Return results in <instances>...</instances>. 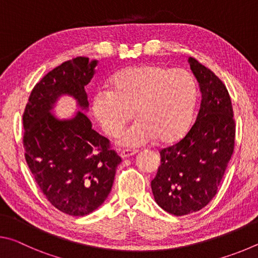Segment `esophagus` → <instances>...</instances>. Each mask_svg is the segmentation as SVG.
Masks as SVG:
<instances>
[{
	"label": "esophagus",
	"instance_id": "esophagus-1",
	"mask_svg": "<svg viewBox=\"0 0 258 258\" xmlns=\"http://www.w3.org/2000/svg\"><path fill=\"white\" fill-rule=\"evenodd\" d=\"M137 152H138V150H135V149H121L120 150V157L124 159V158H127V157L135 155Z\"/></svg>",
	"mask_w": 258,
	"mask_h": 258
}]
</instances>
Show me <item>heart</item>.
Segmentation results:
<instances>
[{"instance_id": "obj_1", "label": "heart", "mask_w": 258, "mask_h": 258, "mask_svg": "<svg viewBox=\"0 0 258 258\" xmlns=\"http://www.w3.org/2000/svg\"><path fill=\"white\" fill-rule=\"evenodd\" d=\"M111 89L97 90L92 100L93 112L104 132L118 134L134 112L139 117L120 133V145L138 147L156 138L173 142L189 128L197 84L185 69L160 64L130 67L112 77Z\"/></svg>"}]
</instances>
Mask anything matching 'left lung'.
Instances as JSON below:
<instances>
[{
  "instance_id": "1",
  "label": "left lung",
  "mask_w": 258,
  "mask_h": 258,
  "mask_svg": "<svg viewBox=\"0 0 258 258\" xmlns=\"http://www.w3.org/2000/svg\"><path fill=\"white\" fill-rule=\"evenodd\" d=\"M202 103L185 137L160 150V165L151 181L156 203L169 214L198 212L215 197L234 150L235 121L230 94L220 78L195 58Z\"/></svg>"
}]
</instances>
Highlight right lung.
Segmentation results:
<instances>
[{"label": "right lung", "instance_id": "right-lung-1", "mask_svg": "<svg viewBox=\"0 0 258 258\" xmlns=\"http://www.w3.org/2000/svg\"><path fill=\"white\" fill-rule=\"evenodd\" d=\"M97 60L77 56L47 73L34 86L26 104L25 158L46 199L60 212L84 216L107 199L121 158L110 141L92 128L84 112L60 120L50 110L60 95L76 99L82 109L89 101L84 86L94 75Z\"/></svg>", "mask_w": 258, "mask_h": 258}]
</instances>
